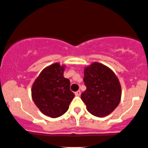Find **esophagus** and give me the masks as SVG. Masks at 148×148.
Here are the masks:
<instances>
[{
	"label": "esophagus",
	"instance_id": "1",
	"mask_svg": "<svg viewBox=\"0 0 148 148\" xmlns=\"http://www.w3.org/2000/svg\"><path fill=\"white\" fill-rule=\"evenodd\" d=\"M81 94V91L80 90H77V91H76L75 92V95L77 96V97H79V96H80Z\"/></svg>",
	"mask_w": 148,
	"mask_h": 148
}]
</instances>
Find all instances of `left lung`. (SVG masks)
<instances>
[{
	"mask_svg": "<svg viewBox=\"0 0 148 148\" xmlns=\"http://www.w3.org/2000/svg\"><path fill=\"white\" fill-rule=\"evenodd\" d=\"M86 90L81 99L88 112L98 117L112 113L121 100L122 88L115 73L108 66L94 62L84 69Z\"/></svg>",
	"mask_w": 148,
	"mask_h": 148,
	"instance_id": "8db88e82",
	"label": "left lung"
}]
</instances>
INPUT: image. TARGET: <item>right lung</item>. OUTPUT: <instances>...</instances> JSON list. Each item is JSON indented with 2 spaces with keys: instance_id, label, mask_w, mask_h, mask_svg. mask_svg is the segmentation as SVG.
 Listing matches in <instances>:
<instances>
[{
  "instance_id": "1",
  "label": "right lung",
  "mask_w": 148,
  "mask_h": 148,
  "mask_svg": "<svg viewBox=\"0 0 148 148\" xmlns=\"http://www.w3.org/2000/svg\"><path fill=\"white\" fill-rule=\"evenodd\" d=\"M65 65L56 62L45 68L34 80L32 97L36 106L45 115L57 118L68 110L74 99L70 80L65 78Z\"/></svg>"
}]
</instances>
